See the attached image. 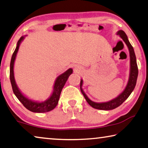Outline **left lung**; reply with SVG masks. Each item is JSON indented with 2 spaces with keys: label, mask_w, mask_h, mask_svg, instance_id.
Instances as JSON below:
<instances>
[{
  "label": "left lung",
  "mask_w": 148,
  "mask_h": 148,
  "mask_svg": "<svg viewBox=\"0 0 148 148\" xmlns=\"http://www.w3.org/2000/svg\"><path fill=\"white\" fill-rule=\"evenodd\" d=\"M117 35H119L123 41L125 42L126 45L128 46L129 52H130V78H129V80L127 86H126L125 90L121 94L118 96L116 99H114L109 102L106 103H98L93 102L91 101L89 98L87 97V95L84 92V91L82 88V86L83 80L81 79L80 80V90L82 93L83 95L85 97L86 101L88 103V104L90 106L92 107L95 109H99V110H112L115 109V108L118 107L119 106L123 103L129 97V95L131 94L132 91L134 89L136 84L138 74V65L136 62V55L134 53V51L132 46L129 42L127 36H126L125 32L123 31V30H119L117 32Z\"/></svg>",
  "instance_id": "left-lung-1"
}]
</instances>
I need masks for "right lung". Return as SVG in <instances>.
I'll return each instance as SVG.
<instances>
[{
  "instance_id": "obj_1",
  "label": "right lung",
  "mask_w": 148,
  "mask_h": 148,
  "mask_svg": "<svg viewBox=\"0 0 148 148\" xmlns=\"http://www.w3.org/2000/svg\"><path fill=\"white\" fill-rule=\"evenodd\" d=\"M23 37H21L20 39L18 40L17 46L15 49L14 52L13 53V55L12 56L11 61H10V79L12 88L13 92L14 93L16 97L19 99L20 101L22 103V105L29 111L34 112H49L55 109L57 106L59 100V97L60 95V93L64 87L66 82L67 81L68 78L70 74L72 73V69H70L66 70L64 73L60 75L56 79L55 86H54V90L52 95L50 98L45 101L42 103H37L32 101L31 100H29L23 96L20 90H18L17 86H16L14 76V63L16 58V54L18 53V49H19L20 44L21 41L23 40Z\"/></svg>"
}]
</instances>
